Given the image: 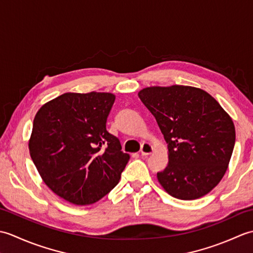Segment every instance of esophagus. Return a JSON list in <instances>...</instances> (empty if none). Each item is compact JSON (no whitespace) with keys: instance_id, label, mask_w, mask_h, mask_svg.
<instances>
[{"instance_id":"34e87169","label":"esophagus","mask_w":253,"mask_h":253,"mask_svg":"<svg viewBox=\"0 0 253 253\" xmlns=\"http://www.w3.org/2000/svg\"><path fill=\"white\" fill-rule=\"evenodd\" d=\"M152 151H153V148H152L151 144L148 143V142H144V143H142L141 150H140V153H141L142 157H147V155L151 154V153H152Z\"/></svg>"}]
</instances>
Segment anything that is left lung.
Listing matches in <instances>:
<instances>
[{
  "instance_id": "1",
  "label": "left lung",
  "mask_w": 253,
  "mask_h": 253,
  "mask_svg": "<svg viewBox=\"0 0 253 253\" xmlns=\"http://www.w3.org/2000/svg\"><path fill=\"white\" fill-rule=\"evenodd\" d=\"M138 95L168 143L169 164L157 175L161 186L180 200L206 196L221 181L232 158V117L207 91L190 85H155Z\"/></svg>"
}]
</instances>
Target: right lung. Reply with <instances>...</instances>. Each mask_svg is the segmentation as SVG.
Instances as JSON below:
<instances>
[{"mask_svg": "<svg viewBox=\"0 0 253 253\" xmlns=\"http://www.w3.org/2000/svg\"><path fill=\"white\" fill-rule=\"evenodd\" d=\"M114 101L109 92H67L35 116L30 157L44 184L69 203L99 201L118 184L130 159L106 130Z\"/></svg>", "mask_w": 253, "mask_h": 253, "instance_id": "right-lung-1", "label": "right lung"}]
</instances>
